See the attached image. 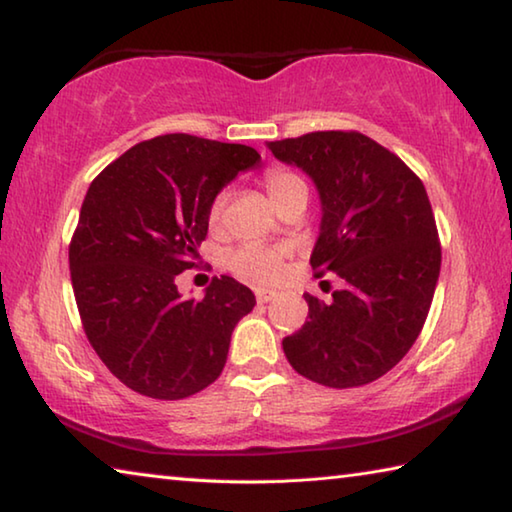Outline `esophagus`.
Masks as SVG:
<instances>
[{
  "instance_id": "obj_1",
  "label": "esophagus",
  "mask_w": 512,
  "mask_h": 512,
  "mask_svg": "<svg viewBox=\"0 0 512 512\" xmlns=\"http://www.w3.org/2000/svg\"><path fill=\"white\" fill-rule=\"evenodd\" d=\"M255 296H257V302H271L277 296V291H273V289H257Z\"/></svg>"
}]
</instances>
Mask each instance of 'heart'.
<instances>
[{"label": "heart", "instance_id": "obj_1", "mask_svg": "<svg viewBox=\"0 0 512 512\" xmlns=\"http://www.w3.org/2000/svg\"><path fill=\"white\" fill-rule=\"evenodd\" d=\"M264 183L268 189V196L273 198L275 207L282 203L291 201L296 196L307 198V183L302 180L298 173L289 169H268L264 176ZM225 201H228V194L221 192L214 198L210 205V223H219ZM284 253L277 248H268L262 244H244L237 250H232L228 255V266L230 271H235L239 277L253 282V284H271L282 277L284 271Z\"/></svg>", "mask_w": 512, "mask_h": 512}]
</instances>
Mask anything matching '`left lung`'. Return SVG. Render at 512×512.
<instances>
[{
    "label": "left lung",
    "mask_w": 512,
    "mask_h": 512,
    "mask_svg": "<svg viewBox=\"0 0 512 512\" xmlns=\"http://www.w3.org/2000/svg\"><path fill=\"white\" fill-rule=\"evenodd\" d=\"M314 180L318 275L345 282L325 305L305 293L309 320L282 341L293 370L329 388L363 386L404 359L422 332L440 275V241L422 180L357 131L268 142Z\"/></svg>",
    "instance_id": "1"
}]
</instances>
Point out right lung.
Listing matches in <instances>:
<instances>
[{
    "label": "right lung",
    "mask_w": 512,
    "mask_h": 512,
    "mask_svg": "<svg viewBox=\"0 0 512 512\" xmlns=\"http://www.w3.org/2000/svg\"><path fill=\"white\" fill-rule=\"evenodd\" d=\"M259 160L244 144L171 133L92 180L69 244L74 298L94 352L135 393L183 400L221 375L253 291L221 275L194 300L176 280L194 266L216 194Z\"/></svg>",
    "instance_id": "obj_1"
}]
</instances>
